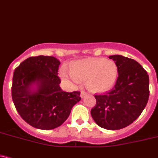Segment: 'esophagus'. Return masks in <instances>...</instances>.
<instances>
[{"label": "esophagus", "mask_w": 158, "mask_h": 158, "mask_svg": "<svg viewBox=\"0 0 158 158\" xmlns=\"http://www.w3.org/2000/svg\"><path fill=\"white\" fill-rule=\"evenodd\" d=\"M87 94H88L87 92H85V91H82V92H81L80 96H81V98H83L85 97V96L87 95Z\"/></svg>", "instance_id": "34e87169"}]
</instances>
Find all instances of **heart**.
I'll return each instance as SVG.
<instances>
[{"mask_svg": "<svg viewBox=\"0 0 158 158\" xmlns=\"http://www.w3.org/2000/svg\"><path fill=\"white\" fill-rule=\"evenodd\" d=\"M119 69L114 60L104 58H86L76 61L70 69L63 66L60 76L64 80L78 85L86 80L87 87L94 92L109 90L114 85L118 77Z\"/></svg>", "mask_w": 158, "mask_h": 158, "instance_id": "1", "label": "heart"}]
</instances>
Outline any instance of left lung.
<instances>
[{"label":"left lung","instance_id":"1","mask_svg":"<svg viewBox=\"0 0 158 158\" xmlns=\"http://www.w3.org/2000/svg\"><path fill=\"white\" fill-rule=\"evenodd\" d=\"M109 58L118 66V78L112 90L94 95L96 105L91 114L99 127L117 130L130 125L145 109L149 98V77L135 60L122 55Z\"/></svg>","mask_w":158,"mask_h":158}]
</instances>
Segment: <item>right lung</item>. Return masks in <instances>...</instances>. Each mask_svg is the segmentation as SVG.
Masks as SVG:
<instances>
[{
  "label": "right lung",
  "instance_id": "1",
  "mask_svg": "<svg viewBox=\"0 0 158 158\" xmlns=\"http://www.w3.org/2000/svg\"><path fill=\"white\" fill-rule=\"evenodd\" d=\"M60 62L51 56L27 58L14 70L12 98L20 117L31 127L49 130L62 125L80 92H64L57 72Z\"/></svg>",
  "mask_w": 158,
  "mask_h": 158
}]
</instances>
